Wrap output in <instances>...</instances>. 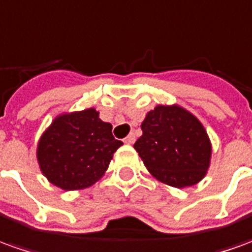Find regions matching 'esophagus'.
I'll return each instance as SVG.
<instances>
[{
    "mask_svg": "<svg viewBox=\"0 0 252 252\" xmlns=\"http://www.w3.org/2000/svg\"><path fill=\"white\" fill-rule=\"evenodd\" d=\"M124 142H126V145H132L133 142H135V135H133V133H129L126 139H124Z\"/></svg>",
    "mask_w": 252,
    "mask_h": 252,
    "instance_id": "34e87169",
    "label": "esophagus"
}]
</instances>
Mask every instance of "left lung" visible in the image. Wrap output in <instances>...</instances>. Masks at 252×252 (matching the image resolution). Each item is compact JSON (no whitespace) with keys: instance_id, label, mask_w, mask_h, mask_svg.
<instances>
[{"instance_id":"left-lung-1","label":"left lung","mask_w":252,"mask_h":252,"mask_svg":"<svg viewBox=\"0 0 252 252\" xmlns=\"http://www.w3.org/2000/svg\"><path fill=\"white\" fill-rule=\"evenodd\" d=\"M133 148L150 174L174 188H186L204 178L211 143L204 126L179 106H157L142 123Z\"/></svg>"}]
</instances>
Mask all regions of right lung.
I'll return each instance as SVG.
<instances>
[{"label": "right lung", "instance_id": "obj_1", "mask_svg": "<svg viewBox=\"0 0 252 252\" xmlns=\"http://www.w3.org/2000/svg\"><path fill=\"white\" fill-rule=\"evenodd\" d=\"M95 109L63 114L41 136L37 158L51 184L78 190L96 182L123 145Z\"/></svg>", "mask_w": 252, "mask_h": 252}]
</instances>
